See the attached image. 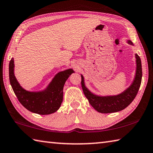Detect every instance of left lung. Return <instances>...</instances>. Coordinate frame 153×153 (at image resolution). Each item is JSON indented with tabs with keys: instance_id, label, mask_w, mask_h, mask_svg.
<instances>
[{
	"instance_id": "1",
	"label": "left lung",
	"mask_w": 153,
	"mask_h": 153,
	"mask_svg": "<svg viewBox=\"0 0 153 153\" xmlns=\"http://www.w3.org/2000/svg\"><path fill=\"white\" fill-rule=\"evenodd\" d=\"M128 43L130 45H133V43L130 40H128ZM135 56L136 59V72L134 80L126 90L117 95L101 97L93 94L85 87L83 76L81 75L82 91L85 97L89 100V103L95 110L102 114L120 111L128 107L134 100L140 87L143 76L141 60L138 54L136 53Z\"/></svg>"
}]
</instances>
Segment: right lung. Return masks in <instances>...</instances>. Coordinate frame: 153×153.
Returning <instances> with one entry per match:
<instances>
[{
    "label": "right lung",
    "instance_id": "1",
    "mask_svg": "<svg viewBox=\"0 0 153 153\" xmlns=\"http://www.w3.org/2000/svg\"><path fill=\"white\" fill-rule=\"evenodd\" d=\"M14 60L9 62V80L15 95L23 107L33 113L48 115L54 113L60 108L63 100V87L72 69L58 72L44 91L30 92L26 91L19 83L14 74Z\"/></svg>",
    "mask_w": 153,
    "mask_h": 153
}]
</instances>
